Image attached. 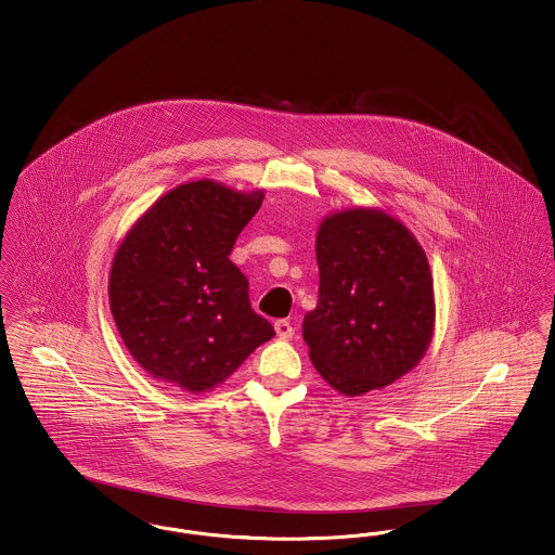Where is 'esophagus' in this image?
Wrapping results in <instances>:
<instances>
[{
    "label": "esophagus",
    "instance_id": "esophagus-1",
    "mask_svg": "<svg viewBox=\"0 0 555 555\" xmlns=\"http://www.w3.org/2000/svg\"><path fill=\"white\" fill-rule=\"evenodd\" d=\"M274 333H276L279 339H291L293 333H295V328H293V324H291L289 320H276V322H274Z\"/></svg>",
    "mask_w": 555,
    "mask_h": 555
}]
</instances>
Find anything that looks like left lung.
<instances>
[{
  "label": "left lung",
  "instance_id": "obj_1",
  "mask_svg": "<svg viewBox=\"0 0 555 555\" xmlns=\"http://www.w3.org/2000/svg\"><path fill=\"white\" fill-rule=\"evenodd\" d=\"M317 262L304 341L318 374L358 397L418 366L435 335V289L414 233L380 208L331 211L318 227Z\"/></svg>",
  "mask_w": 555,
  "mask_h": 555
}]
</instances>
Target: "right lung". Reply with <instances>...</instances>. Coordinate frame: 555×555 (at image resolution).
<instances>
[{"mask_svg": "<svg viewBox=\"0 0 555 555\" xmlns=\"http://www.w3.org/2000/svg\"><path fill=\"white\" fill-rule=\"evenodd\" d=\"M262 202L264 189L189 181L166 191L120 241L109 310L134 362L159 383L206 393L274 337L229 260Z\"/></svg>", "mask_w": 555, "mask_h": 555, "instance_id": "add662e5", "label": "right lung"}]
</instances>
